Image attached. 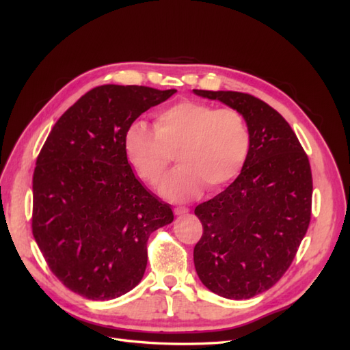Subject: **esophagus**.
I'll list each match as a JSON object with an SVG mask.
<instances>
[{
	"label": "esophagus",
	"instance_id": "obj_1",
	"mask_svg": "<svg viewBox=\"0 0 350 350\" xmlns=\"http://www.w3.org/2000/svg\"><path fill=\"white\" fill-rule=\"evenodd\" d=\"M173 211H174L176 215H183V214L189 213V208L187 207H176Z\"/></svg>",
	"mask_w": 350,
	"mask_h": 350
}]
</instances>
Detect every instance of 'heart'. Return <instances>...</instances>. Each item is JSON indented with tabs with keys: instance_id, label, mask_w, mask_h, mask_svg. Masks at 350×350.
Segmentation results:
<instances>
[{
	"instance_id": "1",
	"label": "heart",
	"mask_w": 350,
	"mask_h": 350,
	"mask_svg": "<svg viewBox=\"0 0 350 350\" xmlns=\"http://www.w3.org/2000/svg\"><path fill=\"white\" fill-rule=\"evenodd\" d=\"M250 152V131L241 112L185 99L156 115L154 131L142 120L124 135V153L137 176L156 186L176 153L177 167L160 185L169 200L183 201L203 189L226 186L241 172Z\"/></svg>"
}]
</instances>
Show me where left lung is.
<instances>
[{"mask_svg":"<svg viewBox=\"0 0 350 350\" xmlns=\"http://www.w3.org/2000/svg\"><path fill=\"white\" fill-rule=\"evenodd\" d=\"M194 94L241 112L250 131L243 170L196 207L203 235L194 247L198 278L228 299H250L291 267L312 213L309 159L289 123L268 103L232 90Z\"/></svg>","mask_w":350,"mask_h":350,"instance_id":"1","label":"left lung"}]
</instances>
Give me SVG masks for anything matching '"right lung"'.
<instances>
[{"label": "right lung", "mask_w": 350, "mask_h": 350, "mask_svg": "<svg viewBox=\"0 0 350 350\" xmlns=\"http://www.w3.org/2000/svg\"><path fill=\"white\" fill-rule=\"evenodd\" d=\"M137 85L96 86L58 119L36 159L32 234L68 289L106 301L143 278L150 234L173 221L124 153V135L143 112L176 94Z\"/></svg>", "instance_id": "add662e5"}]
</instances>
